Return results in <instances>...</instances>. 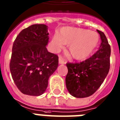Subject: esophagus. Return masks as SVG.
I'll return each instance as SVG.
<instances>
[{
  "label": "esophagus",
  "mask_w": 120,
  "mask_h": 120,
  "mask_svg": "<svg viewBox=\"0 0 120 120\" xmlns=\"http://www.w3.org/2000/svg\"><path fill=\"white\" fill-rule=\"evenodd\" d=\"M58 63H59V64H64V63H65V61L63 60V58H62V57H59V59H58Z\"/></svg>",
  "instance_id": "obj_1"
}]
</instances>
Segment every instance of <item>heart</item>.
<instances>
[{
	"instance_id": "obj_1",
	"label": "heart",
	"mask_w": 120,
	"mask_h": 120,
	"mask_svg": "<svg viewBox=\"0 0 120 120\" xmlns=\"http://www.w3.org/2000/svg\"><path fill=\"white\" fill-rule=\"evenodd\" d=\"M97 33L82 28L65 27L60 30V35L55 33L52 40L53 51L62 49L64 44H68V49L74 59L84 60L93 52L99 42Z\"/></svg>"
}]
</instances>
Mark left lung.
<instances>
[{
  "label": "left lung",
  "mask_w": 120,
  "mask_h": 120,
  "mask_svg": "<svg viewBox=\"0 0 120 120\" xmlns=\"http://www.w3.org/2000/svg\"><path fill=\"white\" fill-rule=\"evenodd\" d=\"M97 31L102 42L96 53L81 63L67 64L66 86L69 93L76 98L92 95L104 82L109 71L110 46L104 33Z\"/></svg>",
  "instance_id": "1"
}]
</instances>
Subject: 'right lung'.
Returning <instances> with one entry per match:
<instances>
[{
    "mask_svg": "<svg viewBox=\"0 0 120 120\" xmlns=\"http://www.w3.org/2000/svg\"><path fill=\"white\" fill-rule=\"evenodd\" d=\"M49 34L47 25L36 24L22 30L13 42L10 70L23 94L39 96L44 93L49 78L58 67V56L46 48Z\"/></svg>",
    "mask_w": 120,
    "mask_h": 120,
    "instance_id": "right-lung-1",
    "label": "right lung"
}]
</instances>
